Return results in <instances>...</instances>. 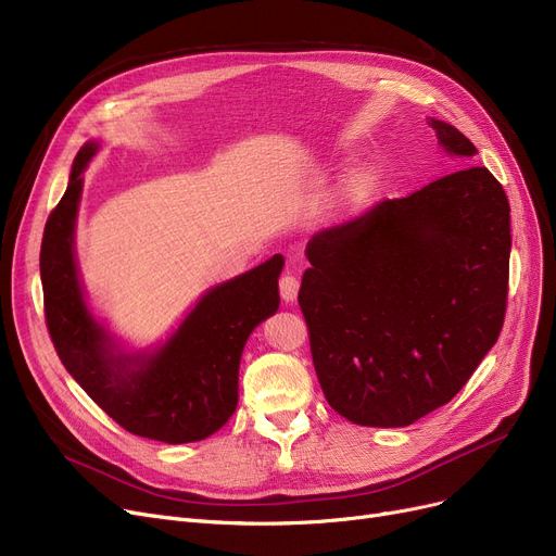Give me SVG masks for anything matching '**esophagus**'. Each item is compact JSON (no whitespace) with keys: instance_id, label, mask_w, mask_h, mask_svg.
<instances>
[{"instance_id":"esophagus-1","label":"esophagus","mask_w":556,"mask_h":556,"mask_svg":"<svg viewBox=\"0 0 556 556\" xmlns=\"http://www.w3.org/2000/svg\"><path fill=\"white\" fill-rule=\"evenodd\" d=\"M278 287H280V299H282L285 303H294V301H296L301 282H299V278H296L292 271H285V274L280 276Z\"/></svg>"}]
</instances>
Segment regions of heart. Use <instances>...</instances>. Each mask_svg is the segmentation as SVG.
Here are the masks:
<instances>
[{"label":"heart","instance_id":"1","mask_svg":"<svg viewBox=\"0 0 556 556\" xmlns=\"http://www.w3.org/2000/svg\"><path fill=\"white\" fill-rule=\"evenodd\" d=\"M359 192H362V180L359 178L351 180L349 188H346V199H355Z\"/></svg>","mask_w":556,"mask_h":556}]
</instances>
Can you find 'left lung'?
Instances as JSON below:
<instances>
[{
  "label": "left lung",
  "instance_id": "8db88e82",
  "mask_svg": "<svg viewBox=\"0 0 556 556\" xmlns=\"http://www.w3.org/2000/svg\"><path fill=\"white\" fill-rule=\"evenodd\" d=\"M428 124L464 165L478 153L455 126ZM509 224L497 178L468 165L312 237L299 305L337 414L405 428L455 399L505 324Z\"/></svg>",
  "mask_w": 556,
  "mask_h": 556
}]
</instances>
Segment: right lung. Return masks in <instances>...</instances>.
<instances>
[{
    "label": "right lung",
    "mask_w": 556,
    "mask_h": 556,
    "mask_svg": "<svg viewBox=\"0 0 556 556\" xmlns=\"http://www.w3.org/2000/svg\"><path fill=\"white\" fill-rule=\"evenodd\" d=\"M97 144L74 157L40 247L45 321L67 374L126 432L165 443L215 434L237 407V374L253 328L278 309L282 255L213 287L155 355L122 357L86 307L74 264L81 172Z\"/></svg>",
    "instance_id": "1"
}]
</instances>
